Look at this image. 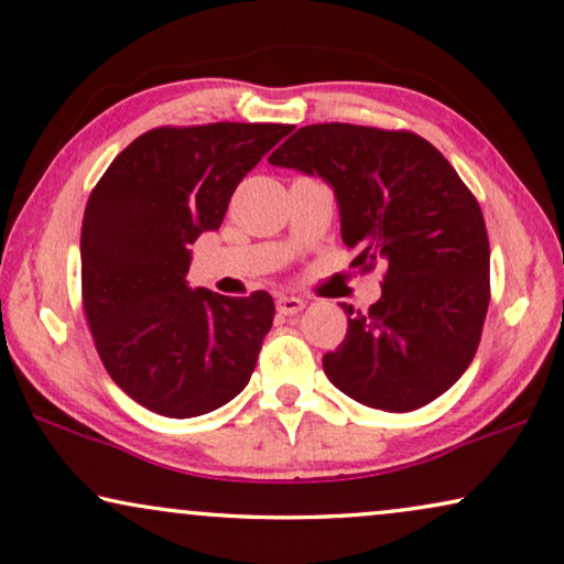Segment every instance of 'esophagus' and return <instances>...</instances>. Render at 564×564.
Segmentation results:
<instances>
[{
	"label": "esophagus",
	"instance_id": "obj_1",
	"mask_svg": "<svg viewBox=\"0 0 564 564\" xmlns=\"http://www.w3.org/2000/svg\"><path fill=\"white\" fill-rule=\"evenodd\" d=\"M303 308H305L303 299H295V295H279V299H275V311L281 315H295Z\"/></svg>",
	"mask_w": 564,
	"mask_h": 564
}]
</instances>
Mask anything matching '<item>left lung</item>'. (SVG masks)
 Returning <instances> with one entry per match:
<instances>
[{
    "label": "left lung",
    "instance_id": "1",
    "mask_svg": "<svg viewBox=\"0 0 564 564\" xmlns=\"http://www.w3.org/2000/svg\"><path fill=\"white\" fill-rule=\"evenodd\" d=\"M323 177L340 204L350 265L387 263L382 299L347 313L323 370L355 402L412 412L444 394L478 350L490 301L484 212L442 152L409 130L317 122L269 158Z\"/></svg>",
    "mask_w": 564,
    "mask_h": 564
}]
</instances>
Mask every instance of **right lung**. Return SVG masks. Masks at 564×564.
Wrapping results in <instances>:
<instances>
[{"label":"right lung","instance_id":"obj_1","mask_svg":"<svg viewBox=\"0 0 564 564\" xmlns=\"http://www.w3.org/2000/svg\"><path fill=\"white\" fill-rule=\"evenodd\" d=\"M293 126L209 122L142 132L90 192L80 299L96 350L122 392L189 419L231 402L259 360L273 299L189 289V243L219 229L237 184Z\"/></svg>","mask_w":564,"mask_h":564}]
</instances>
